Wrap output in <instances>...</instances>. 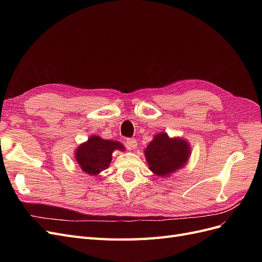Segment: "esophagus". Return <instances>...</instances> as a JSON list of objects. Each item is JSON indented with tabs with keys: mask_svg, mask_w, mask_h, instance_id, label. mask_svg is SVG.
<instances>
[{
	"mask_svg": "<svg viewBox=\"0 0 262 262\" xmlns=\"http://www.w3.org/2000/svg\"><path fill=\"white\" fill-rule=\"evenodd\" d=\"M124 144L129 149H134V148L138 146V143H137V140L136 139H126Z\"/></svg>",
	"mask_w": 262,
	"mask_h": 262,
	"instance_id": "esophagus-1",
	"label": "esophagus"
}]
</instances>
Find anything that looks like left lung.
I'll use <instances>...</instances> for the list:
<instances>
[{
    "label": "left lung",
    "mask_w": 262,
    "mask_h": 262,
    "mask_svg": "<svg viewBox=\"0 0 262 262\" xmlns=\"http://www.w3.org/2000/svg\"><path fill=\"white\" fill-rule=\"evenodd\" d=\"M191 155V147L182 138H170L166 132H160L144 149L148 168L162 178L185 167Z\"/></svg>",
    "instance_id": "8db88e82"
}]
</instances>
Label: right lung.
<instances>
[{"label": "right lung", "mask_w": 262, "mask_h": 262, "mask_svg": "<svg viewBox=\"0 0 262 262\" xmlns=\"http://www.w3.org/2000/svg\"><path fill=\"white\" fill-rule=\"evenodd\" d=\"M125 150L123 144L118 141L105 140L98 136H92L74 150L75 161L81 169L90 176H97L109 167L115 150Z\"/></svg>", "instance_id": "add662e5"}]
</instances>
